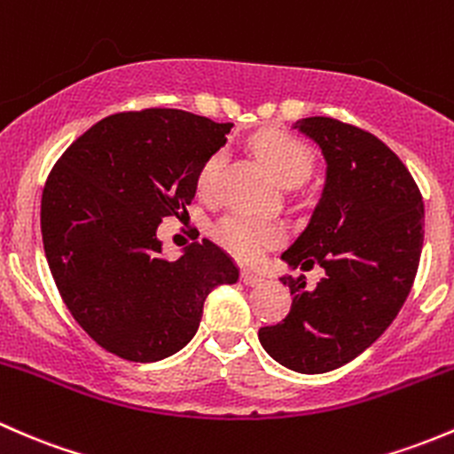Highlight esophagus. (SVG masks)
<instances>
[{"mask_svg": "<svg viewBox=\"0 0 454 454\" xmlns=\"http://www.w3.org/2000/svg\"><path fill=\"white\" fill-rule=\"evenodd\" d=\"M240 279H242V284H247V286H258V284L264 282V279H262V275L251 273V270H242Z\"/></svg>", "mask_w": 454, "mask_h": 454, "instance_id": "1", "label": "esophagus"}]
</instances>
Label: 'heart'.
Wrapping results in <instances>:
<instances>
[{
    "label": "heart",
    "mask_w": 454,
    "mask_h": 454,
    "mask_svg": "<svg viewBox=\"0 0 454 454\" xmlns=\"http://www.w3.org/2000/svg\"><path fill=\"white\" fill-rule=\"evenodd\" d=\"M254 148L282 185L301 184L315 166V155H312L310 146L284 130H266L258 135L254 139ZM223 168H225V153L223 151L212 153L199 168L196 190L203 199H214L218 194ZM216 233L218 240L245 262L258 260L269 247H273L282 238V229L278 225L247 216V214H229L221 221Z\"/></svg>",
    "instance_id": "obj_1"
}]
</instances>
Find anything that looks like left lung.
Segmentation results:
<instances>
[{"label": "left lung", "instance_id": "obj_1", "mask_svg": "<svg viewBox=\"0 0 454 454\" xmlns=\"http://www.w3.org/2000/svg\"><path fill=\"white\" fill-rule=\"evenodd\" d=\"M321 148L325 185L310 223L282 254L288 266L325 270L315 286L284 275L286 319L260 328L279 365L324 373L354 361L395 319L424 245V203L404 163L376 135L334 118L293 124Z\"/></svg>", "mask_w": 454, "mask_h": 454}]
</instances>
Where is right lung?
Here are the masks:
<instances>
[{"label": "right lung", "mask_w": 454, "mask_h": 454, "mask_svg": "<svg viewBox=\"0 0 454 454\" xmlns=\"http://www.w3.org/2000/svg\"><path fill=\"white\" fill-rule=\"evenodd\" d=\"M233 124L179 109L115 114L82 133L50 172L41 233L74 319L124 361L155 363L192 340L203 303L238 266L203 240L161 255L159 223L192 203L196 175Z\"/></svg>", "instance_id": "right-lung-1"}]
</instances>
